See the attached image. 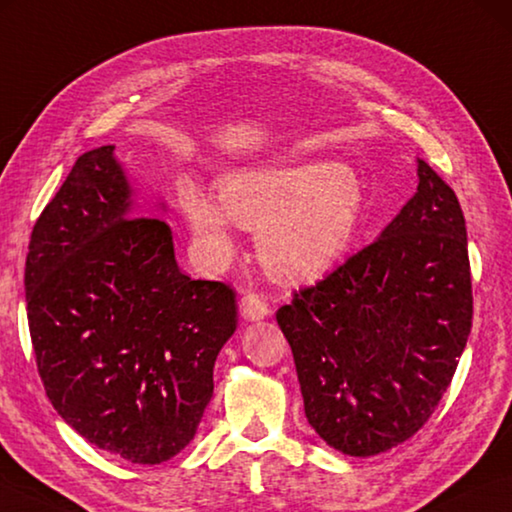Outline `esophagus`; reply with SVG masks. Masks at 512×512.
I'll return each mask as SVG.
<instances>
[{
	"instance_id": "esophagus-1",
	"label": "esophagus",
	"mask_w": 512,
	"mask_h": 512,
	"mask_svg": "<svg viewBox=\"0 0 512 512\" xmlns=\"http://www.w3.org/2000/svg\"><path fill=\"white\" fill-rule=\"evenodd\" d=\"M239 313L241 318L248 320V322H257V320H264L268 313V304L264 302V297H259L255 293H248L239 300Z\"/></svg>"
}]
</instances>
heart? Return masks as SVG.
<instances>
[{"instance_id":"heart-1","label":"heart","mask_w":512,"mask_h":512,"mask_svg":"<svg viewBox=\"0 0 512 512\" xmlns=\"http://www.w3.org/2000/svg\"><path fill=\"white\" fill-rule=\"evenodd\" d=\"M219 201L194 185L181 192L203 264L219 268L230 259L232 218L259 228L257 250L268 271L302 282L327 273L347 253L365 212V188L347 165L306 161L228 174L219 181Z\"/></svg>"}]
</instances>
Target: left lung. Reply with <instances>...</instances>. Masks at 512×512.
Masks as SVG:
<instances>
[{
	"mask_svg": "<svg viewBox=\"0 0 512 512\" xmlns=\"http://www.w3.org/2000/svg\"><path fill=\"white\" fill-rule=\"evenodd\" d=\"M306 418L349 457L396 448L427 423L472 327L466 219L418 159V188L374 244L277 311Z\"/></svg>",
	"mask_w": 512,
	"mask_h": 512,
	"instance_id": "8db88e82",
	"label": "left lung"
}]
</instances>
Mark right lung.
Segmentation results:
<instances>
[{
  "instance_id": "1",
  "label": "right lung",
  "mask_w": 512,
  "mask_h": 512,
  "mask_svg": "<svg viewBox=\"0 0 512 512\" xmlns=\"http://www.w3.org/2000/svg\"><path fill=\"white\" fill-rule=\"evenodd\" d=\"M132 197L114 145L82 154L35 221L24 291L55 410L100 450L154 466L197 434L237 300L181 273L170 226L136 217Z\"/></svg>"
}]
</instances>
